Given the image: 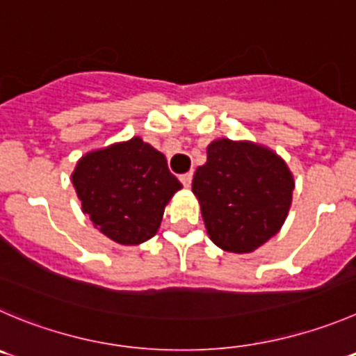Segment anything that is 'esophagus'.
<instances>
[{
  "label": "esophagus",
  "instance_id": "1",
  "mask_svg": "<svg viewBox=\"0 0 356 356\" xmlns=\"http://www.w3.org/2000/svg\"><path fill=\"white\" fill-rule=\"evenodd\" d=\"M180 180H181V184L185 185V187H191V184H192V172H185V175H181L180 176Z\"/></svg>",
  "mask_w": 356,
  "mask_h": 356
}]
</instances>
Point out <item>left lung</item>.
<instances>
[{
  "label": "left lung",
  "mask_w": 356,
  "mask_h": 356,
  "mask_svg": "<svg viewBox=\"0 0 356 356\" xmlns=\"http://www.w3.org/2000/svg\"><path fill=\"white\" fill-rule=\"evenodd\" d=\"M192 192L209 239L232 253H250L280 232L296 188L286 162L255 141L220 138L206 148Z\"/></svg>",
  "instance_id": "1"
}]
</instances>
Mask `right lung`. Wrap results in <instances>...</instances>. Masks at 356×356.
<instances>
[{
  "mask_svg": "<svg viewBox=\"0 0 356 356\" xmlns=\"http://www.w3.org/2000/svg\"><path fill=\"white\" fill-rule=\"evenodd\" d=\"M71 181L94 227L124 246L154 238L165 206L181 188L164 154L140 136L83 154Z\"/></svg>",
  "mask_w": 356,
  "mask_h": 356,
  "instance_id": "add662e5",
  "label": "right lung"
}]
</instances>
